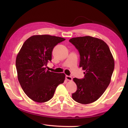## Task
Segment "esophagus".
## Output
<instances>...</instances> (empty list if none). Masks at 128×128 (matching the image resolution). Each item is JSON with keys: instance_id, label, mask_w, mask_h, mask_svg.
<instances>
[{"instance_id": "esophagus-1", "label": "esophagus", "mask_w": 128, "mask_h": 128, "mask_svg": "<svg viewBox=\"0 0 128 128\" xmlns=\"http://www.w3.org/2000/svg\"><path fill=\"white\" fill-rule=\"evenodd\" d=\"M66 79L68 81H72V77L71 76H66Z\"/></svg>"}]
</instances>
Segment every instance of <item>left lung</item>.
Instances as JSON below:
<instances>
[{
  "mask_svg": "<svg viewBox=\"0 0 128 128\" xmlns=\"http://www.w3.org/2000/svg\"><path fill=\"white\" fill-rule=\"evenodd\" d=\"M80 55V67L85 70L82 79L73 78L77 90L72 94L76 102L84 104L100 98L111 82L114 62L109 47L100 39L90 36L71 38Z\"/></svg>",
  "mask_w": 128,
  "mask_h": 128,
  "instance_id": "8db88e82",
  "label": "left lung"
}]
</instances>
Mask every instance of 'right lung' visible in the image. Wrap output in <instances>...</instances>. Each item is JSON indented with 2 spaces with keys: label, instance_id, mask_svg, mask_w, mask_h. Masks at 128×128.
<instances>
[{
  "label": "right lung",
  "instance_id": "1",
  "mask_svg": "<svg viewBox=\"0 0 128 128\" xmlns=\"http://www.w3.org/2000/svg\"><path fill=\"white\" fill-rule=\"evenodd\" d=\"M66 40L50 35H35L26 40L16 60L17 78L24 92L32 100L44 103L52 98L57 86L66 78L64 73L46 70L56 44Z\"/></svg>",
  "mask_w": 128,
  "mask_h": 128
}]
</instances>
